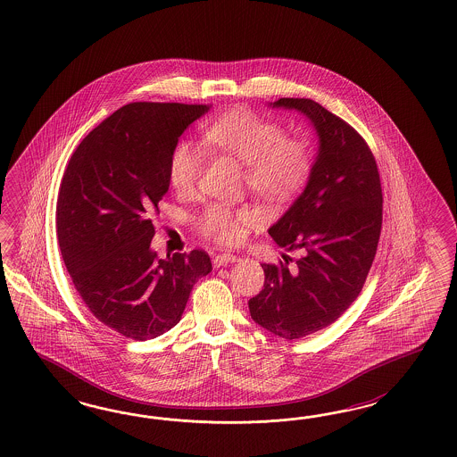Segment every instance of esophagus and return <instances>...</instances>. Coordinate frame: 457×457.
Returning <instances> with one entry per match:
<instances>
[{
	"mask_svg": "<svg viewBox=\"0 0 457 457\" xmlns=\"http://www.w3.org/2000/svg\"><path fill=\"white\" fill-rule=\"evenodd\" d=\"M237 262H239V258L235 256V254H229V253H222V254H218V256H214V260H212V263H214L216 268L224 266V264L237 263Z\"/></svg>",
	"mask_w": 457,
	"mask_h": 457,
	"instance_id": "1",
	"label": "esophagus"
}]
</instances>
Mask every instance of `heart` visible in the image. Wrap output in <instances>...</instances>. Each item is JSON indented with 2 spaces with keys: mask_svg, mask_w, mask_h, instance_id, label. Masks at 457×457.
I'll use <instances>...</instances> for the list:
<instances>
[{
  "mask_svg": "<svg viewBox=\"0 0 457 457\" xmlns=\"http://www.w3.org/2000/svg\"><path fill=\"white\" fill-rule=\"evenodd\" d=\"M206 140L246 164L249 189L270 203H285L303 189L313 169V149L303 137L285 136L281 125L256 112L237 109L220 115L206 129ZM206 155L201 145L179 140L169 157L167 176L178 193H191L203 174ZM258 212L211 203L194 216V226L216 243H236Z\"/></svg>",
  "mask_w": 457,
  "mask_h": 457,
  "instance_id": "obj_1",
  "label": "heart"
}]
</instances>
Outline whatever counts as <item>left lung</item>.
Returning <instances> with one entry per match:
<instances>
[{"label":"left lung","instance_id":"obj_1","mask_svg":"<svg viewBox=\"0 0 457 457\" xmlns=\"http://www.w3.org/2000/svg\"><path fill=\"white\" fill-rule=\"evenodd\" d=\"M273 109L298 111L319 136L303 193L268 233L278 246L300 249L293 262L262 264L263 290L249 313L287 340L319 332L355 302L370 271L382 228V187L375 157L359 132L310 98H279Z\"/></svg>","mask_w":457,"mask_h":457}]
</instances>
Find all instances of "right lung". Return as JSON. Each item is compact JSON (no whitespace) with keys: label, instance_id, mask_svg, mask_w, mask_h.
<instances>
[{"label":"right lung","instance_id":"obj_1","mask_svg":"<svg viewBox=\"0 0 457 457\" xmlns=\"http://www.w3.org/2000/svg\"><path fill=\"white\" fill-rule=\"evenodd\" d=\"M208 111L124 105L83 138L65 169L56 201L63 263L92 315L127 338L144 342L176 327L195 281L212 270L203 249L166 260L151 249L170 153Z\"/></svg>","mask_w":457,"mask_h":457}]
</instances>
